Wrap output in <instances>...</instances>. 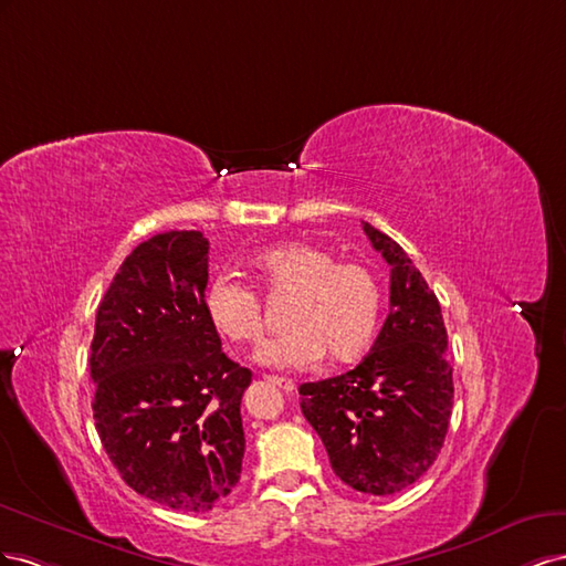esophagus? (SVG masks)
I'll list each match as a JSON object with an SVG mask.
<instances>
[{"label":"esophagus","mask_w":566,"mask_h":566,"mask_svg":"<svg viewBox=\"0 0 566 566\" xmlns=\"http://www.w3.org/2000/svg\"><path fill=\"white\" fill-rule=\"evenodd\" d=\"M265 381H268V384H272V386H277V389H282L284 394H294V391H296V384H294L292 379H286V377L268 375V377H265Z\"/></svg>","instance_id":"34e87169"}]
</instances>
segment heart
Listing matches in <instances>:
<instances>
[{"label":"heart","instance_id":"obj_1","mask_svg":"<svg viewBox=\"0 0 566 566\" xmlns=\"http://www.w3.org/2000/svg\"><path fill=\"white\" fill-rule=\"evenodd\" d=\"M253 270L270 296H292L284 322L289 332L258 353L274 369L311 367L322 355L334 363L360 358L379 329L384 292L373 268L338 261L325 247H272L253 258ZM203 311L213 329L237 346H258L265 334L263 301L230 274L208 284Z\"/></svg>","mask_w":566,"mask_h":566}]
</instances>
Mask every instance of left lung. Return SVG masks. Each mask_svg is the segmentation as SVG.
I'll return each instance as SVG.
<instances>
[{"instance_id":"obj_1","label":"left lung","mask_w":566,"mask_h":566,"mask_svg":"<svg viewBox=\"0 0 566 566\" xmlns=\"http://www.w3.org/2000/svg\"><path fill=\"white\" fill-rule=\"evenodd\" d=\"M391 265V313L373 353L350 369L303 384L301 410L327 448L334 474L367 495H391L439 458L453 410V367L439 298L391 237L363 222Z\"/></svg>"}]
</instances>
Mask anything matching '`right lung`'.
Wrapping results in <instances>:
<instances>
[{"label":"right lung","instance_id":"obj_1","mask_svg":"<svg viewBox=\"0 0 566 566\" xmlns=\"http://www.w3.org/2000/svg\"><path fill=\"white\" fill-rule=\"evenodd\" d=\"M208 239L156 234L125 258L96 311L92 410L108 460L139 495L208 512L239 483L251 369L203 311Z\"/></svg>","mask_w":566,"mask_h":566}]
</instances>
